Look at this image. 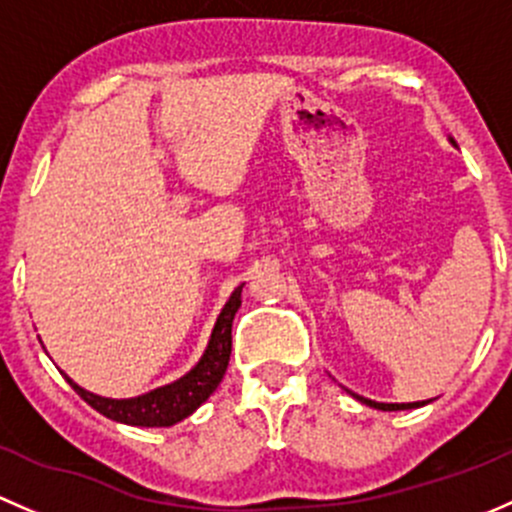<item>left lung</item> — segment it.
<instances>
[{
  "mask_svg": "<svg viewBox=\"0 0 512 512\" xmlns=\"http://www.w3.org/2000/svg\"><path fill=\"white\" fill-rule=\"evenodd\" d=\"M453 145H456V142H453ZM352 397H357V394H352ZM357 399H360L362 404H367V407L382 409V412H402V409H416V407H424V404H429V399H426V402H409V404H384V402H372V399H365V397H357Z\"/></svg>",
  "mask_w": 512,
  "mask_h": 512,
  "instance_id": "obj_1",
  "label": "left lung"
}]
</instances>
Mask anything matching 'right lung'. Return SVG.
<instances>
[{
  "instance_id": "obj_1",
  "label": "right lung",
  "mask_w": 512,
  "mask_h": 512,
  "mask_svg": "<svg viewBox=\"0 0 512 512\" xmlns=\"http://www.w3.org/2000/svg\"><path fill=\"white\" fill-rule=\"evenodd\" d=\"M241 288H236L231 293V298L226 300V305L221 308L217 325H214L212 337H209V345L204 350L202 360L192 367L184 377H179L177 382L165 384V387H157L152 392L142 394V397L133 399H108L98 397V394L86 392L83 387H78L71 377L68 379L73 389H76L78 397L86 404H91L96 412H100L108 419L120 421V424L130 426H172L177 421L187 419L189 414L197 412V407H202L209 399V394L219 387V382L224 379L226 367H229V355H231V323H234V315L241 305Z\"/></svg>"
}]
</instances>
